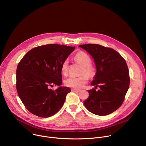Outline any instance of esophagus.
I'll return each instance as SVG.
<instances>
[{
    "label": "esophagus",
    "instance_id": "1",
    "mask_svg": "<svg viewBox=\"0 0 146 146\" xmlns=\"http://www.w3.org/2000/svg\"><path fill=\"white\" fill-rule=\"evenodd\" d=\"M72 92H79V90H76V89L73 88V89H72Z\"/></svg>",
    "mask_w": 146,
    "mask_h": 146
}]
</instances>
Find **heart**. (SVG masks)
Returning a JSON list of instances; mask_svg holds the SVG:
<instances>
[{"instance_id":"heart-1","label":"heart","mask_w":146,"mask_h":146,"mask_svg":"<svg viewBox=\"0 0 146 146\" xmlns=\"http://www.w3.org/2000/svg\"><path fill=\"white\" fill-rule=\"evenodd\" d=\"M74 59L78 64L82 66L80 73L81 76L78 77H70L65 80L64 83L65 86L68 87L79 89L82 88L88 82V78L86 76L92 77L95 74V71L94 68L91 66L92 60L87 53L82 51L78 52L75 55ZM68 66L69 60L68 59H65L61 66L62 74L66 76L68 74Z\"/></svg>"}]
</instances>
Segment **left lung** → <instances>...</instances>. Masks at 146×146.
I'll list each match as a JSON object with an SVG mask.
<instances>
[{"label": "left lung", "instance_id": "obj_1", "mask_svg": "<svg viewBox=\"0 0 146 146\" xmlns=\"http://www.w3.org/2000/svg\"><path fill=\"white\" fill-rule=\"evenodd\" d=\"M94 59L96 72L91 85L100 90H88L84 102L88 111L98 115L113 113L122 105L129 87L126 61L114 50L95 44L80 45Z\"/></svg>", "mask_w": 146, "mask_h": 146}]
</instances>
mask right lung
Segmentation results:
<instances>
[{"instance_id": "add662e5", "label": "right lung", "mask_w": 146, "mask_h": 146, "mask_svg": "<svg viewBox=\"0 0 146 146\" xmlns=\"http://www.w3.org/2000/svg\"><path fill=\"white\" fill-rule=\"evenodd\" d=\"M75 47L57 44L40 46L28 51L21 60L16 72L18 95L27 109L40 117L56 113L71 91L62 87L61 66ZM53 85L59 87L49 88Z\"/></svg>"}]
</instances>
